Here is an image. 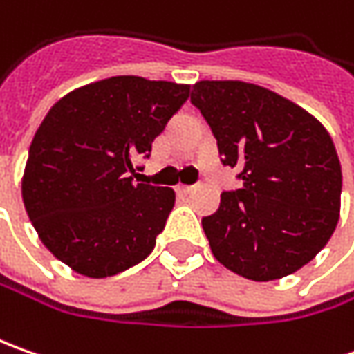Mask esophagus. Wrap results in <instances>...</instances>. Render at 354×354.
<instances>
[{"label":"esophagus","instance_id":"1","mask_svg":"<svg viewBox=\"0 0 354 354\" xmlns=\"http://www.w3.org/2000/svg\"><path fill=\"white\" fill-rule=\"evenodd\" d=\"M193 191H195V187H185V185L177 187V193H179V195H191Z\"/></svg>","mask_w":354,"mask_h":354}]
</instances>
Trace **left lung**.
I'll list each match as a JSON object with an SVG mask.
<instances>
[{"label":"left lung","mask_w":354,"mask_h":354,"mask_svg":"<svg viewBox=\"0 0 354 354\" xmlns=\"http://www.w3.org/2000/svg\"><path fill=\"white\" fill-rule=\"evenodd\" d=\"M191 102L242 181L203 218L214 258L254 281L297 272L339 223L343 175L331 136L297 104L250 82L201 80Z\"/></svg>","instance_id":"left-lung-1"}]
</instances>
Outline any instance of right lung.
<instances>
[{"mask_svg":"<svg viewBox=\"0 0 354 354\" xmlns=\"http://www.w3.org/2000/svg\"><path fill=\"white\" fill-rule=\"evenodd\" d=\"M189 88L112 76L73 90L41 122L21 183L23 203L41 242L76 274L116 276L151 254L175 193L133 185V159L149 157Z\"/></svg>","mask_w":354,"mask_h":354,"instance_id":"1","label":"right lung"}]
</instances>
